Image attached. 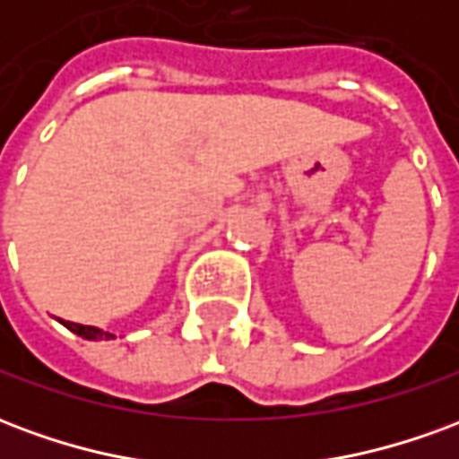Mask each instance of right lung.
Wrapping results in <instances>:
<instances>
[{
  "label": "right lung",
  "mask_w": 459,
  "mask_h": 459,
  "mask_svg": "<svg viewBox=\"0 0 459 459\" xmlns=\"http://www.w3.org/2000/svg\"><path fill=\"white\" fill-rule=\"evenodd\" d=\"M64 325L71 329V332H75L78 337H83V339H115L113 334H108V332H103V329L85 327V325H75V322H64Z\"/></svg>",
  "instance_id": "1"
}]
</instances>
